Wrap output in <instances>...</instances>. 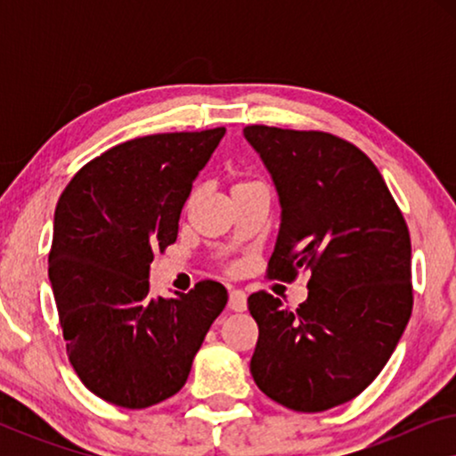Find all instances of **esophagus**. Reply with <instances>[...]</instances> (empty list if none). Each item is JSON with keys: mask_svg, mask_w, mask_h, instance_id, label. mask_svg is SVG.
Segmentation results:
<instances>
[{"mask_svg": "<svg viewBox=\"0 0 456 456\" xmlns=\"http://www.w3.org/2000/svg\"><path fill=\"white\" fill-rule=\"evenodd\" d=\"M228 307L240 314V311L247 309V295L242 290H230V298H228Z\"/></svg>", "mask_w": 456, "mask_h": 456, "instance_id": "obj_1", "label": "esophagus"}]
</instances>
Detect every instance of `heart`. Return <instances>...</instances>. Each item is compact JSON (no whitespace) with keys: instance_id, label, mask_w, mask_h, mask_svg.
Here are the masks:
<instances>
[{"instance_id":"b5f03b06","label":"heart","mask_w":456,"mask_h":456,"mask_svg":"<svg viewBox=\"0 0 456 456\" xmlns=\"http://www.w3.org/2000/svg\"><path fill=\"white\" fill-rule=\"evenodd\" d=\"M245 184H251V183H239V184H234V189H239V186H245ZM232 189V191H234ZM191 201H192V197L189 199V203H186V205H191Z\"/></svg>"}]
</instances>
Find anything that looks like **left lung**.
Returning a JSON list of instances; mask_svg holds the SVG:
<instances>
[{
    "label": "left lung",
    "instance_id": "8db88e82",
    "mask_svg": "<svg viewBox=\"0 0 456 456\" xmlns=\"http://www.w3.org/2000/svg\"><path fill=\"white\" fill-rule=\"evenodd\" d=\"M276 184L282 224L267 278L307 273V301L248 297L259 338L255 384L284 407L317 413L370 386L413 309L411 236L373 161L340 136L264 124L245 128Z\"/></svg>",
    "mask_w": 456,
    "mask_h": 456
}]
</instances>
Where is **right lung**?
Instances as JSON below:
<instances>
[{
	"instance_id": "right-lung-1",
	"label": "right lung",
	"mask_w": 456,
	"mask_h": 456,
	"mask_svg": "<svg viewBox=\"0 0 456 456\" xmlns=\"http://www.w3.org/2000/svg\"><path fill=\"white\" fill-rule=\"evenodd\" d=\"M226 128L149 134L80 167L61 192L49 280L68 359L103 401L145 409L176 395L228 292L201 280L151 298L149 265L176 242L192 180Z\"/></svg>"
}]
</instances>
